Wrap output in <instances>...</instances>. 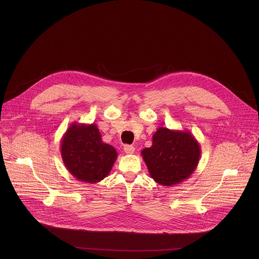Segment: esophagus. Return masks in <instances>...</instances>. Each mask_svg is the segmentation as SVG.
I'll return each instance as SVG.
<instances>
[{"label":"esophagus","instance_id":"34e87169","mask_svg":"<svg viewBox=\"0 0 259 259\" xmlns=\"http://www.w3.org/2000/svg\"><path fill=\"white\" fill-rule=\"evenodd\" d=\"M123 150H124V152H125L126 154H133V153L135 152V148H134L133 146H128V145H126V146H124Z\"/></svg>","mask_w":259,"mask_h":259}]
</instances>
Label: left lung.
Segmentation results:
<instances>
[{
    "label": "left lung",
    "instance_id": "obj_1",
    "mask_svg": "<svg viewBox=\"0 0 259 259\" xmlns=\"http://www.w3.org/2000/svg\"><path fill=\"white\" fill-rule=\"evenodd\" d=\"M201 149L189 131L160 126L152 136V146L142 150L150 178L163 186L180 185L195 170Z\"/></svg>",
    "mask_w": 259,
    "mask_h": 259
}]
</instances>
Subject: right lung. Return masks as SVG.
<instances>
[{"label":"right lung","instance_id":"obj_1","mask_svg":"<svg viewBox=\"0 0 259 259\" xmlns=\"http://www.w3.org/2000/svg\"><path fill=\"white\" fill-rule=\"evenodd\" d=\"M61 154L70 174L88 184L108 177L117 157L115 148L102 141L96 123L73 122L62 138Z\"/></svg>","mask_w":259,"mask_h":259}]
</instances>
